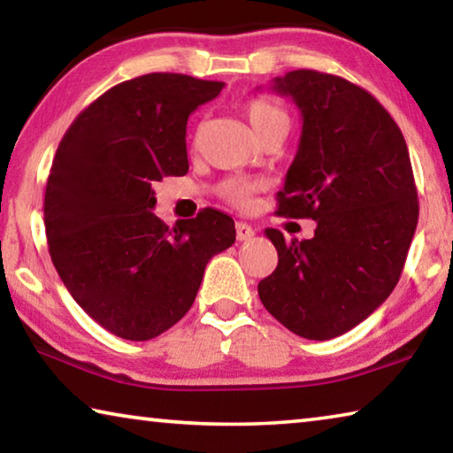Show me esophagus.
<instances>
[{"label": "esophagus", "instance_id": "obj_1", "mask_svg": "<svg viewBox=\"0 0 453 453\" xmlns=\"http://www.w3.org/2000/svg\"><path fill=\"white\" fill-rule=\"evenodd\" d=\"M235 235H237V240H240V242H248V240H251V237L256 235V229L251 227L250 224H245V221H237V224H235Z\"/></svg>", "mask_w": 453, "mask_h": 453}]
</instances>
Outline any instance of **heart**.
<instances>
[{
	"mask_svg": "<svg viewBox=\"0 0 453 453\" xmlns=\"http://www.w3.org/2000/svg\"><path fill=\"white\" fill-rule=\"evenodd\" d=\"M245 113L251 127L256 129L257 135H262L267 127L273 126L275 121H288L286 111L281 110L278 104H273L267 97H254L245 105ZM257 188L256 181H250L245 178H232L224 183V196L237 205L250 203V197Z\"/></svg>",
	"mask_w": 453,
	"mask_h": 453,
	"instance_id": "heart-1",
	"label": "heart"
}]
</instances>
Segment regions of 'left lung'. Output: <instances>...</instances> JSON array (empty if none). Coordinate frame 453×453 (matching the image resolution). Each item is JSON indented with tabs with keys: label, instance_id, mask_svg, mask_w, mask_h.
Instances as JSON below:
<instances>
[{
	"label": "left lung",
	"instance_id": "left-lung-1",
	"mask_svg": "<svg viewBox=\"0 0 453 453\" xmlns=\"http://www.w3.org/2000/svg\"><path fill=\"white\" fill-rule=\"evenodd\" d=\"M272 89L302 113L278 216L316 219L311 240L265 235L278 267L257 283L265 310L305 340H332L372 316L400 280L419 216L408 145L364 88L296 70Z\"/></svg>",
	"mask_w": 453,
	"mask_h": 453
}]
</instances>
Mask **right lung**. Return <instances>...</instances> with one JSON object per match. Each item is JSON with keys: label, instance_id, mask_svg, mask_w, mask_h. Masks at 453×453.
I'll return each instance as SVG.
<instances>
[{"label": "right lung", "instance_id": "right-lung-1", "mask_svg": "<svg viewBox=\"0 0 453 453\" xmlns=\"http://www.w3.org/2000/svg\"><path fill=\"white\" fill-rule=\"evenodd\" d=\"M224 83L148 73L107 89L67 129L45 186L50 256L80 308L113 335L157 337L186 316L234 219L205 208L167 227L156 181L189 170V113Z\"/></svg>", "mask_w": 453, "mask_h": 453}]
</instances>
